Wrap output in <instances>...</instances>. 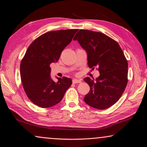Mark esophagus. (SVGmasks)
<instances>
[{
	"label": "esophagus",
	"mask_w": 147,
	"mask_h": 147,
	"mask_svg": "<svg viewBox=\"0 0 147 147\" xmlns=\"http://www.w3.org/2000/svg\"><path fill=\"white\" fill-rule=\"evenodd\" d=\"M81 82H82V80H79V79H73V83L74 84L75 83H80Z\"/></svg>",
	"instance_id": "1"
}]
</instances>
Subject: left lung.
<instances>
[{"mask_svg": "<svg viewBox=\"0 0 147 147\" xmlns=\"http://www.w3.org/2000/svg\"><path fill=\"white\" fill-rule=\"evenodd\" d=\"M85 50L89 67L97 68L100 76L95 80L84 81L90 90L84 101L91 107L105 109L120 98L127 83V62L118 43L104 33L80 30L74 37Z\"/></svg>", "mask_w": 147, "mask_h": 147, "instance_id": "obj_1", "label": "left lung"}]
</instances>
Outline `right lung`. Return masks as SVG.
<instances>
[{
    "instance_id": "add662e5",
    "label": "right lung",
    "mask_w": 147,
    "mask_h": 147,
    "mask_svg": "<svg viewBox=\"0 0 147 147\" xmlns=\"http://www.w3.org/2000/svg\"><path fill=\"white\" fill-rule=\"evenodd\" d=\"M78 29L47 32L28 47L20 64L21 82L26 94L34 104L42 108L51 107L61 101L72 80L51 77L50 64L57 62L61 52L72 41Z\"/></svg>"
}]
</instances>
